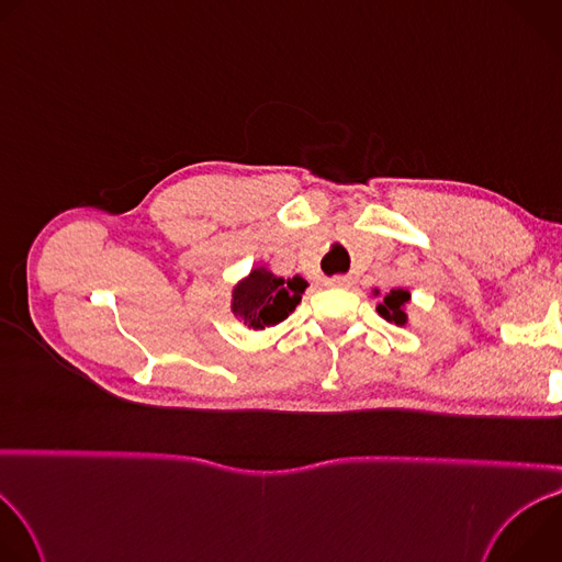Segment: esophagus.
<instances>
[{
	"mask_svg": "<svg viewBox=\"0 0 562 562\" xmlns=\"http://www.w3.org/2000/svg\"><path fill=\"white\" fill-rule=\"evenodd\" d=\"M327 286H334V289H347V286H351V278H347V276L329 278V280H327Z\"/></svg>",
	"mask_w": 562,
	"mask_h": 562,
	"instance_id": "1",
	"label": "esophagus"
}]
</instances>
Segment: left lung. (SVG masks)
Returning a JSON list of instances; mask_svg holds the SVG:
<instances>
[{
  "instance_id": "obj_1",
  "label": "left lung",
  "mask_w": 562,
  "mask_h": 562,
  "mask_svg": "<svg viewBox=\"0 0 562 562\" xmlns=\"http://www.w3.org/2000/svg\"><path fill=\"white\" fill-rule=\"evenodd\" d=\"M375 297H380V291L373 289L371 291ZM412 302V291L409 289H391L375 306L378 315L384 317L386 323L397 325V327H405L409 323V315H407V304Z\"/></svg>"
}]
</instances>
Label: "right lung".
I'll list each match as a JSON object with an SVG mask.
<instances>
[{"label":"right lung","mask_w":562,"mask_h":562,"mask_svg":"<svg viewBox=\"0 0 562 562\" xmlns=\"http://www.w3.org/2000/svg\"><path fill=\"white\" fill-rule=\"evenodd\" d=\"M308 282L300 276H276L267 265L254 267L231 291V313L247 329L276 327L295 311Z\"/></svg>","instance_id":"add662e5"}]
</instances>
